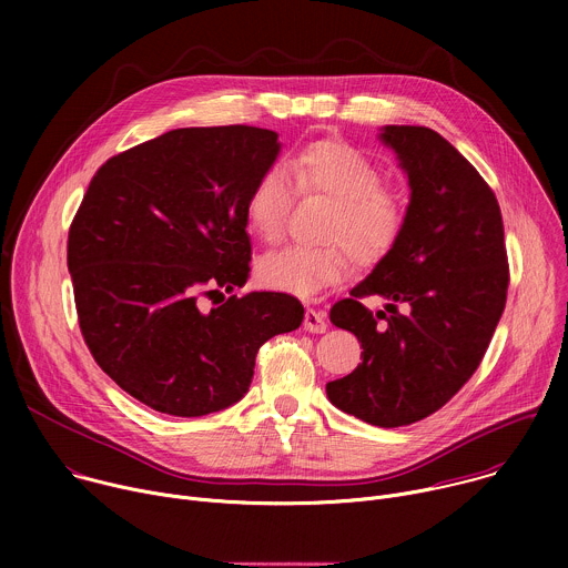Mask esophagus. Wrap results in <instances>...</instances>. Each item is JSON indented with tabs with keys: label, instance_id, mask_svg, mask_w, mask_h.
<instances>
[{
	"label": "esophagus",
	"instance_id": "obj_1",
	"mask_svg": "<svg viewBox=\"0 0 568 568\" xmlns=\"http://www.w3.org/2000/svg\"><path fill=\"white\" fill-rule=\"evenodd\" d=\"M303 326H305L307 333H326V328H328L326 314L318 312V310L307 307V310H305V318H303Z\"/></svg>",
	"mask_w": 568,
	"mask_h": 568
}]
</instances>
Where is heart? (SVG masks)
<instances>
[{"label": "heart", "instance_id": "1", "mask_svg": "<svg viewBox=\"0 0 568 568\" xmlns=\"http://www.w3.org/2000/svg\"><path fill=\"white\" fill-rule=\"evenodd\" d=\"M294 191L333 200L318 231L328 242L267 254L258 263V281L270 290L314 298L346 278L348 253L359 265H373L399 237L404 224L399 195L382 184L375 161L346 141H314L287 156L283 166H270L256 178L245 215L263 242L274 245L283 237Z\"/></svg>", "mask_w": 568, "mask_h": 568}]
</instances>
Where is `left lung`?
Returning <instances> with one entry per match:
<instances>
[{
  "instance_id": "obj_1",
  "label": "left lung",
  "mask_w": 568,
  "mask_h": 568,
  "mask_svg": "<svg viewBox=\"0 0 568 568\" xmlns=\"http://www.w3.org/2000/svg\"><path fill=\"white\" fill-rule=\"evenodd\" d=\"M379 139L395 150L412 200L393 250L331 307L364 353L326 393L337 409L390 429L432 416L474 375L510 276L499 202L469 161L423 125H386ZM366 295H382L389 314L371 313Z\"/></svg>"
}]
</instances>
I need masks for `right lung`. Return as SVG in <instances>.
<instances>
[{
    "mask_svg": "<svg viewBox=\"0 0 568 568\" xmlns=\"http://www.w3.org/2000/svg\"><path fill=\"white\" fill-rule=\"evenodd\" d=\"M278 152L263 128H180L92 178L67 240L80 333L145 407L180 418L231 407L250 390L258 348L301 326L303 305L283 292L200 307V296L247 283L245 202Z\"/></svg>",
    "mask_w": 568,
    "mask_h": 568,
    "instance_id": "add662e5",
    "label": "right lung"
}]
</instances>
